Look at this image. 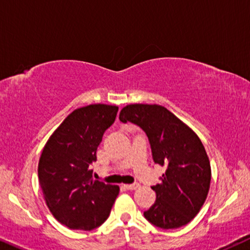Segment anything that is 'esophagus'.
Segmentation results:
<instances>
[{
    "mask_svg": "<svg viewBox=\"0 0 250 250\" xmlns=\"http://www.w3.org/2000/svg\"><path fill=\"white\" fill-rule=\"evenodd\" d=\"M125 187L127 188L128 190H136L137 188H140V185H138V183H132V185H125Z\"/></svg>",
    "mask_w": 250,
    "mask_h": 250,
    "instance_id": "esophagus-1",
    "label": "esophagus"
}]
</instances>
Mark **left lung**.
<instances>
[{
    "mask_svg": "<svg viewBox=\"0 0 250 250\" xmlns=\"http://www.w3.org/2000/svg\"><path fill=\"white\" fill-rule=\"evenodd\" d=\"M120 121L132 122L146 132L156 164L165 166L162 182L153 186L156 202L144 212L154 226L179 229L200 212L211 182L210 160L196 132L160 105L131 104Z\"/></svg>",
    "mask_w": 250,
    "mask_h": 250,
    "instance_id": "1",
    "label": "left lung"
}]
</instances>
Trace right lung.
<instances>
[{
	"mask_svg": "<svg viewBox=\"0 0 250 250\" xmlns=\"http://www.w3.org/2000/svg\"><path fill=\"white\" fill-rule=\"evenodd\" d=\"M119 107L94 104L75 109L50 135L41 152L38 178L55 219L72 229L91 230L108 218L119 186L92 179L103 135Z\"/></svg>",
	"mask_w": 250,
	"mask_h": 250,
	"instance_id": "right-lung-1",
	"label": "right lung"
}]
</instances>
